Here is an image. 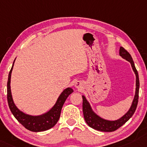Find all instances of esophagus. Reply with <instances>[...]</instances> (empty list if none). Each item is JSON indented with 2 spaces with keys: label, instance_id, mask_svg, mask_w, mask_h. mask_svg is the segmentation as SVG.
I'll return each instance as SVG.
<instances>
[{
  "label": "esophagus",
  "instance_id": "1",
  "mask_svg": "<svg viewBox=\"0 0 147 147\" xmlns=\"http://www.w3.org/2000/svg\"><path fill=\"white\" fill-rule=\"evenodd\" d=\"M82 86H83V84H82V82L81 81H79V80L76 81L75 82V84H74V86H75L76 88H78V89H81L82 88Z\"/></svg>",
  "mask_w": 147,
  "mask_h": 147
}]
</instances>
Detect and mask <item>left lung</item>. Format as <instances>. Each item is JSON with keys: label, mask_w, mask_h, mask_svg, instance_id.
I'll return each mask as SVG.
<instances>
[{"label": "left lung", "mask_w": 147, "mask_h": 147, "mask_svg": "<svg viewBox=\"0 0 147 147\" xmlns=\"http://www.w3.org/2000/svg\"><path fill=\"white\" fill-rule=\"evenodd\" d=\"M119 55L123 59H125L126 61H129L131 63L132 69H133L134 73L135 74L136 88L135 96H134L132 105L129 111L123 117L117 120H115V121H109V120L103 119V118L100 117V116L97 115L92 110L89 102L86 98V97L84 95H82V100H83V101H82V111H83L84 120H85L86 123H87V125L90 127L96 130V131L102 132H113L116 131L131 119L132 116L135 113L136 107H137L140 84L138 72L136 69L135 63H134L133 60L132 59L131 55L123 47H120Z\"/></svg>", "instance_id": "left-lung-1"}]
</instances>
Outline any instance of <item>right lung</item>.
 <instances>
[{
  "mask_svg": "<svg viewBox=\"0 0 147 147\" xmlns=\"http://www.w3.org/2000/svg\"><path fill=\"white\" fill-rule=\"evenodd\" d=\"M15 60L16 59H14L11 71L9 72L7 82V100L10 110L16 119L26 129L30 131L40 132L51 129L59 121L61 116L62 107L69 95L73 92V89L71 87L64 89L61 94L59 95L54 106L47 112L42 115L35 116L26 114L20 111L14 104L11 93V78Z\"/></svg>",
  "mask_w": 147,
  "mask_h": 147,
  "instance_id": "right-lung-1",
  "label": "right lung"
}]
</instances>
